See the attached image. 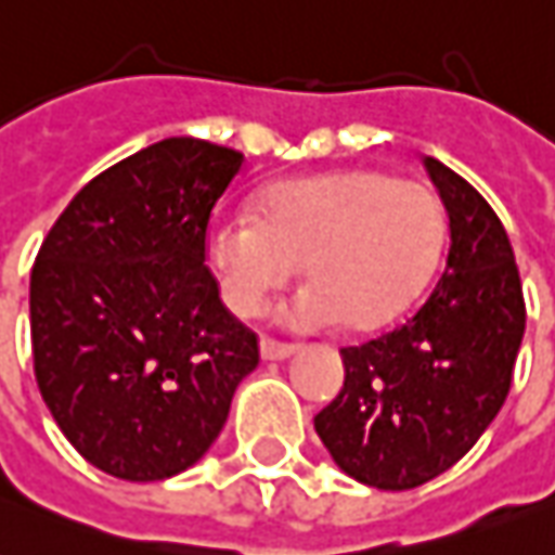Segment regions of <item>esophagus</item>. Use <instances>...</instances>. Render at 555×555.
<instances>
[{
	"instance_id": "34e87169",
	"label": "esophagus",
	"mask_w": 555,
	"mask_h": 555,
	"mask_svg": "<svg viewBox=\"0 0 555 555\" xmlns=\"http://www.w3.org/2000/svg\"><path fill=\"white\" fill-rule=\"evenodd\" d=\"M293 344H284V341H274V338H262L259 341V353H262V359H286L293 357Z\"/></svg>"
}]
</instances>
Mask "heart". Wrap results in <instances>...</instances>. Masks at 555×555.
Segmentation results:
<instances>
[{
  "label": "heart",
  "instance_id": "1",
  "mask_svg": "<svg viewBox=\"0 0 555 555\" xmlns=\"http://www.w3.org/2000/svg\"><path fill=\"white\" fill-rule=\"evenodd\" d=\"M444 217L429 186L380 171H335L274 183L250 214L217 217L205 250L220 293L241 317L259 314L305 262L286 305L296 328H377L426 286L441 254Z\"/></svg>",
  "mask_w": 555,
  "mask_h": 555
}]
</instances>
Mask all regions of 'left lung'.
Segmentation results:
<instances>
[{
    "instance_id": "1",
    "label": "left lung",
    "mask_w": 555,
    "mask_h": 555,
    "mask_svg": "<svg viewBox=\"0 0 555 555\" xmlns=\"http://www.w3.org/2000/svg\"><path fill=\"white\" fill-rule=\"evenodd\" d=\"M450 220L447 266L426 301L380 338L341 347L344 387L314 416L338 468L377 489L444 475L502 411L526 301L514 247L489 202L426 156Z\"/></svg>"
}]
</instances>
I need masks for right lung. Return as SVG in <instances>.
I'll list each match as a JSON object with an SVG mask.
<instances>
[{"label": "right lung", "mask_w": 555, "mask_h": 555, "mask_svg": "<svg viewBox=\"0 0 555 555\" xmlns=\"http://www.w3.org/2000/svg\"><path fill=\"white\" fill-rule=\"evenodd\" d=\"M244 154L166 139L105 168L60 214L29 278L41 399L83 460L166 480L217 441L259 365L205 266L217 198Z\"/></svg>", "instance_id": "right-lung-1"}]
</instances>
